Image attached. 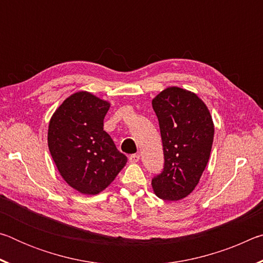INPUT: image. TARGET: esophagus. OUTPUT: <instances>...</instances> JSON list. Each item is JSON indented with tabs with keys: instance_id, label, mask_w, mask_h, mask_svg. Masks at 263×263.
<instances>
[{
	"instance_id": "1",
	"label": "esophagus",
	"mask_w": 263,
	"mask_h": 263,
	"mask_svg": "<svg viewBox=\"0 0 263 263\" xmlns=\"http://www.w3.org/2000/svg\"><path fill=\"white\" fill-rule=\"evenodd\" d=\"M139 159H140L139 154H132V155H130V158H128V160H130L131 163L138 162V161H139Z\"/></svg>"
}]
</instances>
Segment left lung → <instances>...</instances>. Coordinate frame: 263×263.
Here are the masks:
<instances>
[{"instance_id":"obj_1","label":"left lung","mask_w":263,"mask_h":263,"mask_svg":"<svg viewBox=\"0 0 263 263\" xmlns=\"http://www.w3.org/2000/svg\"><path fill=\"white\" fill-rule=\"evenodd\" d=\"M163 146L164 166L152 180L154 194L164 201L190 195L205 169L215 136L206 104L193 91L168 87L152 100Z\"/></svg>"}]
</instances>
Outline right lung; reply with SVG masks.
I'll list each match as a JSON object with an SVG mask.
<instances>
[{"label": "right lung", "instance_id": "right-lung-1", "mask_svg": "<svg viewBox=\"0 0 263 263\" xmlns=\"http://www.w3.org/2000/svg\"><path fill=\"white\" fill-rule=\"evenodd\" d=\"M109 108L108 101L81 90L62 102L48 124V149L58 171L84 195L103 191L127 162L103 130Z\"/></svg>", "mask_w": 263, "mask_h": 263}]
</instances>
